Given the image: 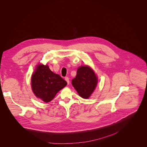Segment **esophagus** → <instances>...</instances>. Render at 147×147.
<instances>
[{
  "instance_id": "esophagus-1",
  "label": "esophagus",
  "mask_w": 147,
  "mask_h": 147,
  "mask_svg": "<svg viewBox=\"0 0 147 147\" xmlns=\"http://www.w3.org/2000/svg\"><path fill=\"white\" fill-rule=\"evenodd\" d=\"M65 80L67 82V84H69V83H70V81H69V78H68V77H66L65 78Z\"/></svg>"
}]
</instances>
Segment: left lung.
Here are the masks:
<instances>
[{
	"label": "left lung",
	"instance_id": "8db88e82",
	"mask_svg": "<svg viewBox=\"0 0 147 147\" xmlns=\"http://www.w3.org/2000/svg\"><path fill=\"white\" fill-rule=\"evenodd\" d=\"M97 78L89 66H81L77 71L71 83L79 94L84 99H87L94 90Z\"/></svg>",
	"mask_w": 147,
	"mask_h": 147
}]
</instances>
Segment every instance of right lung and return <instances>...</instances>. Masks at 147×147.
Instances as JSON below:
<instances>
[{
	"instance_id": "1",
	"label": "right lung",
	"mask_w": 147,
	"mask_h": 147,
	"mask_svg": "<svg viewBox=\"0 0 147 147\" xmlns=\"http://www.w3.org/2000/svg\"><path fill=\"white\" fill-rule=\"evenodd\" d=\"M67 84L60 75L51 71L47 65H38L32 76L31 86L34 93L46 103L51 101L57 92Z\"/></svg>"
}]
</instances>
